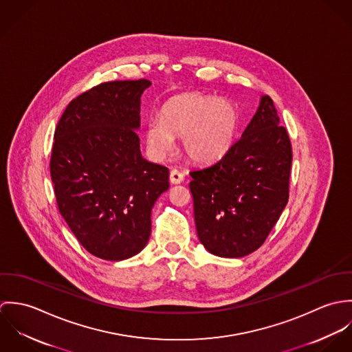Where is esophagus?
I'll list each match as a JSON object with an SVG mask.
<instances>
[{"label":"esophagus","instance_id":"34e87169","mask_svg":"<svg viewBox=\"0 0 352 352\" xmlns=\"http://www.w3.org/2000/svg\"><path fill=\"white\" fill-rule=\"evenodd\" d=\"M169 180H170L172 184H180V183L184 180V175H183L180 170L173 169V170H170Z\"/></svg>","mask_w":352,"mask_h":352}]
</instances>
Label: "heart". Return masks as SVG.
I'll use <instances>...</instances> for the list:
<instances>
[{
  "label": "heart",
  "instance_id": "1",
  "mask_svg": "<svg viewBox=\"0 0 352 352\" xmlns=\"http://www.w3.org/2000/svg\"><path fill=\"white\" fill-rule=\"evenodd\" d=\"M241 124L236 102L201 92H186L166 101L160 120H151L145 140L153 157L161 160L180 138L182 151L194 162L208 164L233 146Z\"/></svg>",
  "mask_w": 352,
  "mask_h": 352
}]
</instances>
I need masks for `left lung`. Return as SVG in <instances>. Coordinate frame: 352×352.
Wrapping results in <instances>:
<instances>
[{
  "label": "left lung",
  "mask_w": 352,
  "mask_h": 352,
  "mask_svg": "<svg viewBox=\"0 0 352 352\" xmlns=\"http://www.w3.org/2000/svg\"><path fill=\"white\" fill-rule=\"evenodd\" d=\"M263 96L241 138L217 162L190 172L198 237L219 257L258 250L289 201L292 142Z\"/></svg>",
  "instance_id": "1"
}]
</instances>
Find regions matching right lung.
Listing matches in <instances>:
<instances>
[{
  "mask_svg": "<svg viewBox=\"0 0 352 352\" xmlns=\"http://www.w3.org/2000/svg\"><path fill=\"white\" fill-rule=\"evenodd\" d=\"M149 80L112 81L69 102L54 134L50 173L58 210L80 244L111 261L142 251L168 168L140 151L141 96Z\"/></svg>",
  "mask_w": 352,
  "mask_h": 352,
  "instance_id": "1",
  "label": "right lung"
}]
</instances>
